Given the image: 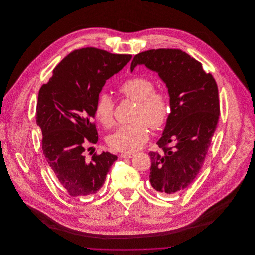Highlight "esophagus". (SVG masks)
I'll use <instances>...</instances> for the list:
<instances>
[{"label":"esophagus","mask_w":255,"mask_h":255,"mask_svg":"<svg viewBox=\"0 0 255 255\" xmlns=\"http://www.w3.org/2000/svg\"><path fill=\"white\" fill-rule=\"evenodd\" d=\"M120 157L123 159H130L133 157V154H131V152H124V154H121Z\"/></svg>","instance_id":"obj_1"}]
</instances>
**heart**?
<instances>
[{
  "instance_id": "b5f03b06",
  "label": "heart",
  "mask_w": 255,
  "mask_h": 255,
  "mask_svg": "<svg viewBox=\"0 0 255 255\" xmlns=\"http://www.w3.org/2000/svg\"><path fill=\"white\" fill-rule=\"evenodd\" d=\"M120 92L125 98L136 101L132 121L135 123L123 126L108 138L109 145L116 150L132 152L140 148L149 137L148 127L158 130L165 126L171 113L168 95L155 89V83L144 76H133L124 81ZM95 118L105 128L115 124V101L107 93L100 94L96 100Z\"/></svg>"
}]
</instances>
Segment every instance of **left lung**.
I'll list each match as a JSON object with an SVG mask.
<instances>
[{
  "mask_svg": "<svg viewBox=\"0 0 255 255\" xmlns=\"http://www.w3.org/2000/svg\"><path fill=\"white\" fill-rule=\"evenodd\" d=\"M157 71L166 82L171 113L157 144L149 151V182L155 190L169 195L187 189L199 174L211 146L219 121L218 86L211 73L180 49H150L136 54L131 62Z\"/></svg>",
  "mask_w": 255,
  "mask_h": 255,
  "instance_id": "1",
  "label": "left lung"
}]
</instances>
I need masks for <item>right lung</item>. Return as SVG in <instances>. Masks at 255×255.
Wrapping results in <instances>:
<instances>
[{
    "label": "right lung",
    "mask_w": 255,
    "mask_h": 255,
    "mask_svg": "<svg viewBox=\"0 0 255 255\" xmlns=\"http://www.w3.org/2000/svg\"><path fill=\"white\" fill-rule=\"evenodd\" d=\"M130 59L129 54H113L93 47L76 49L39 90L36 123L42 131L43 155L71 197L95 194L118 160L111 152H95L86 161L85 145L98 140L93 119L101 88Z\"/></svg>",
    "instance_id": "1"
}]
</instances>
